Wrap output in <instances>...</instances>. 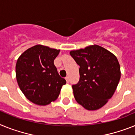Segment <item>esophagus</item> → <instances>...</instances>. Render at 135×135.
Masks as SVG:
<instances>
[{
	"instance_id": "1",
	"label": "esophagus",
	"mask_w": 135,
	"mask_h": 135,
	"mask_svg": "<svg viewBox=\"0 0 135 135\" xmlns=\"http://www.w3.org/2000/svg\"><path fill=\"white\" fill-rule=\"evenodd\" d=\"M65 80H66V82H67V83H69V77H66Z\"/></svg>"
}]
</instances>
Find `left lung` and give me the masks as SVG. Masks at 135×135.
I'll return each instance as SVG.
<instances>
[{
    "mask_svg": "<svg viewBox=\"0 0 135 135\" xmlns=\"http://www.w3.org/2000/svg\"><path fill=\"white\" fill-rule=\"evenodd\" d=\"M80 66V81L72 86L75 100L88 110L99 109L115 92L121 78L120 65L111 52L99 45L70 51Z\"/></svg>",
    "mask_w": 135,
    "mask_h": 135,
    "instance_id": "left-lung-1",
    "label": "left lung"
}]
</instances>
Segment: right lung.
<instances>
[{"mask_svg":"<svg viewBox=\"0 0 135 135\" xmlns=\"http://www.w3.org/2000/svg\"><path fill=\"white\" fill-rule=\"evenodd\" d=\"M60 49L37 45L18 57L16 77L19 88L27 99L40 106H46L58 97L66 80L58 74L54 61Z\"/></svg>","mask_w":135,"mask_h":135,"instance_id":"obj_1","label":"right lung"}]
</instances>
